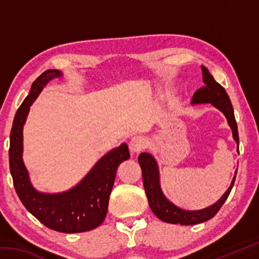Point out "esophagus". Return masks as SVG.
<instances>
[{"label":"esophagus","instance_id":"1","mask_svg":"<svg viewBox=\"0 0 259 259\" xmlns=\"http://www.w3.org/2000/svg\"><path fill=\"white\" fill-rule=\"evenodd\" d=\"M146 147V140L143 137H135L131 139V142L129 144V148L130 152L133 154H138V153L143 152Z\"/></svg>","mask_w":259,"mask_h":259}]
</instances>
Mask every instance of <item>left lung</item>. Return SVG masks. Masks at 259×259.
<instances>
[{"label": "left lung", "mask_w": 259, "mask_h": 259, "mask_svg": "<svg viewBox=\"0 0 259 259\" xmlns=\"http://www.w3.org/2000/svg\"><path fill=\"white\" fill-rule=\"evenodd\" d=\"M202 75L204 87L200 88L199 90L195 91V94L193 95L192 103H210L212 104L214 107H217L219 111L224 113L227 121H229L231 129L233 131V138L239 145L238 125H236L234 111L233 107H232L229 95L226 94L224 88L214 81V78L205 67H202ZM138 162L140 164V168H142L144 188H145L150 208L152 209V211L154 212L155 216L161 219L162 222L171 223V224L195 225L200 224V223L207 222L210 218H212L214 214L219 211L222 205L224 204L226 199L229 198L236 177L235 174L229 190L225 192V194L222 196V199H219L216 203L202 210L186 211V210H183L176 207V205L165 199V196L163 195V193H162L160 187L159 169H157V164L154 157L148 154V153H142L138 157Z\"/></svg>", "instance_id": "8db88e82"}]
</instances>
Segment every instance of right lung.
Here are the masks:
<instances>
[{"label":"right lung","instance_id":"1","mask_svg":"<svg viewBox=\"0 0 259 259\" xmlns=\"http://www.w3.org/2000/svg\"><path fill=\"white\" fill-rule=\"evenodd\" d=\"M61 76L57 69L43 72L33 82L30 93L16 113L10 133L9 163L16 193L25 208L42 224L63 233H80L98 227L107 213L116 170L130 157L126 144L107 153L88 176L72 190L60 194H45L29 183L23 157V126L30 105L52 78Z\"/></svg>","mask_w":259,"mask_h":259}]
</instances>
